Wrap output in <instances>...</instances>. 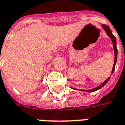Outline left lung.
I'll return each instance as SVG.
<instances>
[{"mask_svg": "<svg viewBox=\"0 0 125 125\" xmlns=\"http://www.w3.org/2000/svg\"><path fill=\"white\" fill-rule=\"evenodd\" d=\"M102 28L104 29V31H106V33H107L108 36L111 39V40L113 41V48H114V51H115V62H114V65H113V70H112V72H111V74H113L114 73V72H115V65H116V60H117V48H116V38L115 36L113 35V33H112V31L110 29V28L108 27L107 25H102ZM110 77H109L108 78L106 79V80H105L102 84H100L99 86L96 87V88H93V89L91 90H82V91H85V92H94V91H96L100 89L101 88L104 86L105 84L107 83L108 80H110Z\"/></svg>", "mask_w": 125, "mask_h": 125, "instance_id": "8db88e82", "label": "left lung"}]
</instances>
